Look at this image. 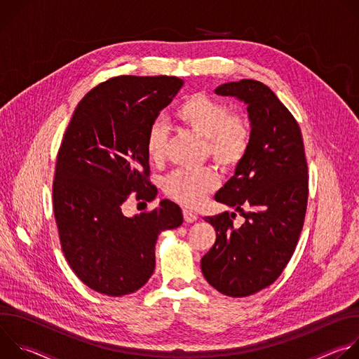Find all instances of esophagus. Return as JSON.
Wrapping results in <instances>:
<instances>
[{
  "label": "esophagus",
  "instance_id": "esophagus-1",
  "mask_svg": "<svg viewBox=\"0 0 359 359\" xmlns=\"http://www.w3.org/2000/svg\"><path fill=\"white\" fill-rule=\"evenodd\" d=\"M183 217H184V222L186 223H193V222H196L197 220V215L196 213H193V212H190V210H183Z\"/></svg>",
  "mask_w": 359,
  "mask_h": 359
}]
</instances>
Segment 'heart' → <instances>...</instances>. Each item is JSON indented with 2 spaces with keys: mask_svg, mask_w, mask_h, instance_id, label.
Segmentation results:
<instances>
[{
  "mask_svg": "<svg viewBox=\"0 0 359 359\" xmlns=\"http://www.w3.org/2000/svg\"><path fill=\"white\" fill-rule=\"evenodd\" d=\"M175 119L204 137V150L222 169H234L245 158L251 143L250 123L241 114L230 112L223 102L203 93L190 95L175 109ZM166 142L165 126L151 123L146 135V153L151 162L165 159ZM217 186L219 177L212 168L175 170L163 180L165 194L187 208L198 206Z\"/></svg>",
  "mask_w": 359,
  "mask_h": 359,
  "instance_id": "obj_1",
  "label": "heart"
}]
</instances>
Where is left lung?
Instances as JSON below:
<instances>
[{"label": "left lung", "instance_id": "1", "mask_svg": "<svg viewBox=\"0 0 359 359\" xmlns=\"http://www.w3.org/2000/svg\"><path fill=\"white\" fill-rule=\"evenodd\" d=\"M215 92L247 105L250 149L215 196L245 222L236 229L229 212L204 219L217 236L200 266L222 294L247 297L273 284L291 259L306 212L309 168L299 126L267 85L241 79Z\"/></svg>", "mask_w": 359, "mask_h": 359}]
</instances>
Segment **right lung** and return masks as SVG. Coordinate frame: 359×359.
Returning a JSON list of instances; mask_svg holds the SVG:
<instances>
[{
    "label": "right lung",
    "instance_id": "obj_1",
    "mask_svg": "<svg viewBox=\"0 0 359 359\" xmlns=\"http://www.w3.org/2000/svg\"><path fill=\"white\" fill-rule=\"evenodd\" d=\"M183 86L176 76H116L89 90L65 130L53 184L54 215L65 259L89 288L111 297L135 292L155 270L161 231L183 223L162 200L126 217L122 204L153 200L146 135Z\"/></svg>",
    "mask_w": 359,
    "mask_h": 359
}]
</instances>
